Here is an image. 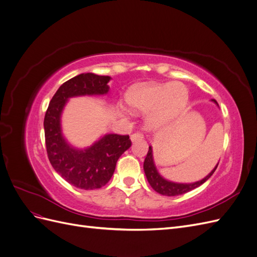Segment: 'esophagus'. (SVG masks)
I'll return each instance as SVG.
<instances>
[{
	"instance_id": "esophagus-1",
	"label": "esophagus",
	"mask_w": 257,
	"mask_h": 257,
	"mask_svg": "<svg viewBox=\"0 0 257 257\" xmlns=\"http://www.w3.org/2000/svg\"><path fill=\"white\" fill-rule=\"evenodd\" d=\"M143 138H144V135L142 133H134L133 135H131V141L133 143L136 141H141Z\"/></svg>"
}]
</instances>
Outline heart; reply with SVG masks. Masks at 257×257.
I'll return each instance as SVG.
<instances>
[{
	"label": "heart",
	"instance_id": "heart-1",
	"mask_svg": "<svg viewBox=\"0 0 257 257\" xmlns=\"http://www.w3.org/2000/svg\"><path fill=\"white\" fill-rule=\"evenodd\" d=\"M127 104L134 109L149 111L146 122L150 127L165 125L185 107L188 88L182 82H166L135 85L126 95Z\"/></svg>",
	"mask_w": 257,
	"mask_h": 257
}]
</instances>
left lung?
Masks as SVG:
<instances>
[{"label": "left lung", "mask_w": 257, "mask_h": 257, "mask_svg": "<svg viewBox=\"0 0 257 257\" xmlns=\"http://www.w3.org/2000/svg\"><path fill=\"white\" fill-rule=\"evenodd\" d=\"M212 102L217 105L215 99H212ZM217 165H219V163H217L216 166L211 170V172H210V174H208L204 179H201L199 181L192 182V183H177V182L169 181V180H166L165 178H163L159 174L157 167H155L154 161H153L152 147L150 146L149 151H148L147 157L144 162V170H145L148 182L150 183L151 188L155 192H158L162 194V195H165V196H177V195H181V194H184V193H188L194 189L198 188V186L203 183H205L215 172Z\"/></svg>", "instance_id": "obj_1"}]
</instances>
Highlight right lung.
Listing matches in <instances>:
<instances>
[{
    "mask_svg": "<svg viewBox=\"0 0 257 257\" xmlns=\"http://www.w3.org/2000/svg\"><path fill=\"white\" fill-rule=\"evenodd\" d=\"M109 76L80 74L64 82L50 100L44 119L48 159L54 170L78 189L95 190L104 186L113 175L116 161L132 146L128 135L106 134L91 147L76 149L62 134L61 114L68 98L104 95L109 91Z\"/></svg>",
    "mask_w": 257,
    "mask_h": 257,
    "instance_id": "1",
    "label": "right lung"
}]
</instances>
